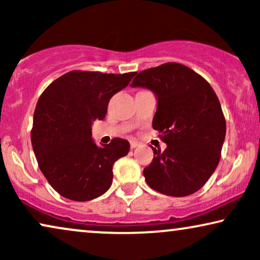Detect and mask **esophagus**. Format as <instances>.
Returning <instances> with one entry per match:
<instances>
[{
	"label": "esophagus",
	"instance_id": "obj_1",
	"mask_svg": "<svg viewBox=\"0 0 260 260\" xmlns=\"http://www.w3.org/2000/svg\"><path fill=\"white\" fill-rule=\"evenodd\" d=\"M138 145H140V144H138L136 141H130V148H131V149H135V148H137Z\"/></svg>",
	"mask_w": 260,
	"mask_h": 260
}]
</instances>
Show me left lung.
Here are the masks:
<instances>
[{"label": "left lung", "instance_id": "8db88e82", "mask_svg": "<svg viewBox=\"0 0 260 260\" xmlns=\"http://www.w3.org/2000/svg\"><path fill=\"white\" fill-rule=\"evenodd\" d=\"M131 86L155 93L152 127L167 144L165 151L152 148L154 158L143 170L149 187L169 197L198 191L214 173L226 135L214 90L200 74L176 62L142 71Z\"/></svg>", "mask_w": 260, "mask_h": 260}]
</instances>
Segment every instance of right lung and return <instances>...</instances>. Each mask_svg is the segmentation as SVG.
Listing matches in <instances>:
<instances>
[{
    "label": "right lung",
    "instance_id": "add662e5",
    "mask_svg": "<svg viewBox=\"0 0 260 260\" xmlns=\"http://www.w3.org/2000/svg\"><path fill=\"white\" fill-rule=\"evenodd\" d=\"M135 72L106 74L71 71L53 81L39 98L30 138L39 168L63 198L88 201L112 183V167L130 144L113 138L97 145L92 123L104 119L110 99L129 85Z\"/></svg>",
    "mask_w": 260,
    "mask_h": 260
}]
</instances>
